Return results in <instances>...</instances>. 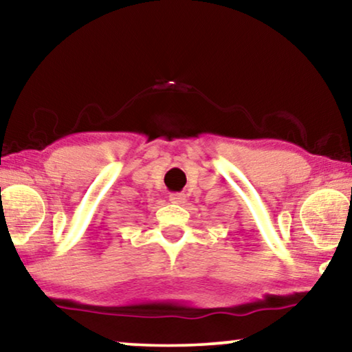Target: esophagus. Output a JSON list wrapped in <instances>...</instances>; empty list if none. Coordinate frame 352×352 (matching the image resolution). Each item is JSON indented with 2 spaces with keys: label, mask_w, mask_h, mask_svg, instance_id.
<instances>
[{
  "label": "esophagus",
  "mask_w": 352,
  "mask_h": 352,
  "mask_svg": "<svg viewBox=\"0 0 352 352\" xmlns=\"http://www.w3.org/2000/svg\"><path fill=\"white\" fill-rule=\"evenodd\" d=\"M186 195L184 194H170V201L171 204H176V205H182L186 204Z\"/></svg>",
  "instance_id": "34e87169"
}]
</instances>
